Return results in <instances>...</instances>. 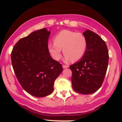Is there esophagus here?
<instances>
[{"label": "esophagus", "instance_id": "1", "mask_svg": "<svg viewBox=\"0 0 122 122\" xmlns=\"http://www.w3.org/2000/svg\"><path fill=\"white\" fill-rule=\"evenodd\" d=\"M62 67H63V68H68V66H67V65H62Z\"/></svg>", "mask_w": 122, "mask_h": 122}]
</instances>
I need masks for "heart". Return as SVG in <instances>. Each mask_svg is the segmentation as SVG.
Segmentation results:
<instances>
[{
    "label": "heart",
    "instance_id": "heart-1",
    "mask_svg": "<svg viewBox=\"0 0 122 122\" xmlns=\"http://www.w3.org/2000/svg\"><path fill=\"white\" fill-rule=\"evenodd\" d=\"M54 41L48 43V48L52 57L56 61L62 57L61 49L65 54L66 62L81 59L86 49V38L80 32L62 30L54 37Z\"/></svg>",
    "mask_w": 122,
    "mask_h": 122
}]
</instances>
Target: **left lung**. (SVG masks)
<instances>
[{
	"label": "left lung",
	"mask_w": 122,
	"mask_h": 122,
	"mask_svg": "<svg viewBox=\"0 0 122 122\" xmlns=\"http://www.w3.org/2000/svg\"><path fill=\"white\" fill-rule=\"evenodd\" d=\"M87 40L86 49L81 60L71 65L72 88L82 94H90L100 88L108 63V51L105 41L95 33L86 30L83 33Z\"/></svg>",
	"instance_id": "obj_1"
}]
</instances>
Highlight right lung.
Masks as SVG:
<instances>
[{"instance_id":"right-lung-1","label":"right lung","mask_w":122,"mask_h":122,"mask_svg":"<svg viewBox=\"0 0 122 122\" xmlns=\"http://www.w3.org/2000/svg\"><path fill=\"white\" fill-rule=\"evenodd\" d=\"M50 31L43 28L20 39L11 54L12 67L26 92L36 97L48 96L54 90V81L63 68L48 50Z\"/></svg>"}]
</instances>
